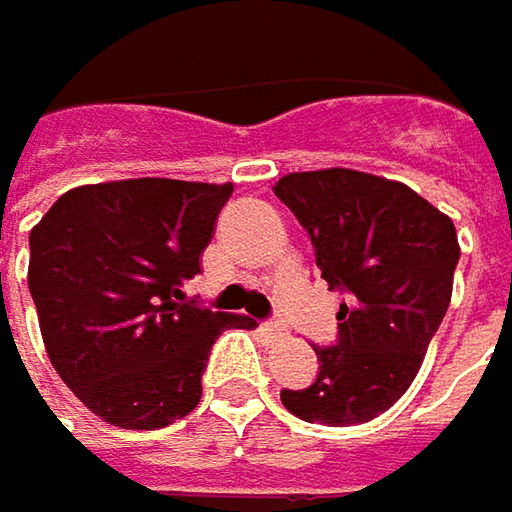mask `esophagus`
I'll list each match as a JSON object with an SVG mask.
<instances>
[{
    "label": "esophagus",
    "mask_w": 512,
    "mask_h": 512,
    "mask_svg": "<svg viewBox=\"0 0 512 512\" xmlns=\"http://www.w3.org/2000/svg\"><path fill=\"white\" fill-rule=\"evenodd\" d=\"M262 332L271 338V341H279V338H285L288 335V329L279 323V320H271V323H262Z\"/></svg>",
    "instance_id": "1"
}]
</instances>
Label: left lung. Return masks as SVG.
I'll use <instances>...</instances> for the list:
<instances>
[{
	"mask_svg": "<svg viewBox=\"0 0 512 512\" xmlns=\"http://www.w3.org/2000/svg\"><path fill=\"white\" fill-rule=\"evenodd\" d=\"M274 192L309 230L329 288L349 294L338 344L314 347V384L282 390V405L335 428L370 422L417 379L452 303L455 224L411 186L352 168L294 171Z\"/></svg>",
	"mask_w": 512,
	"mask_h": 512,
	"instance_id": "8db88e82",
	"label": "left lung"
}]
</instances>
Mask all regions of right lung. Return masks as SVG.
<instances>
[{"instance_id": "add662e5", "label": "right lung", "mask_w": 512, "mask_h": 512, "mask_svg": "<svg viewBox=\"0 0 512 512\" xmlns=\"http://www.w3.org/2000/svg\"><path fill=\"white\" fill-rule=\"evenodd\" d=\"M233 183L168 177L69 189L31 230L28 288L66 387L119 428L151 431L201 402L209 349L241 314L186 303Z\"/></svg>"}]
</instances>
